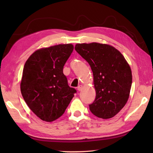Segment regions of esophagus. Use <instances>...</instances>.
<instances>
[{
  "mask_svg": "<svg viewBox=\"0 0 153 153\" xmlns=\"http://www.w3.org/2000/svg\"><path fill=\"white\" fill-rule=\"evenodd\" d=\"M82 88H83V86L82 85H79L78 87H77V90H78L79 91H80L82 90Z\"/></svg>",
  "mask_w": 153,
  "mask_h": 153,
  "instance_id": "obj_1",
  "label": "esophagus"
}]
</instances>
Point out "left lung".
Masks as SVG:
<instances>
[{
  "label": "left lung",
  "mask_w": 153,
  "mask_h": 153,
  "mask_svg": "<svg viewBox=\"0 0 153 153\" xmlns=\"http://www.w3.org/2000/svg\"><path fill=\"white\" fill-rule=\"evenodd\" d=\"M75 50L93 71L96 97L89 105L90 111L100 118H112L128 100L132 84L130 67L120 52L108 45L77 44Z\"/></svg>",
  "instance_id": "obj_1"
}]
</instances>
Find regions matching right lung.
<instances>
[{
    "instance_id": "obj_1",
    "label": "right lung",
    "mask_w": 153,
    "mask_h": 153,
    "mask_svg": "<svg viewBox=\"0 0 153 153\" xmlns=\"http://www.w3.org/2000/svg\"><path fill=\"white\" fill-rule=\"evenodd\" d=\"M73 50L71 44L41 48L34 52L24 65L22 97L32 112L44 121L60 118L77 92L68 85L63 73Z\"/></svg>"
}]
</instances>
